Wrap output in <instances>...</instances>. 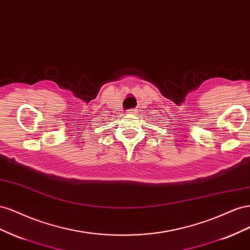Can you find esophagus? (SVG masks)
Returning a JSON list of instances; mask_svg holds the SVG:
<instances>
[{
  "label": "esophagus",
  "mask_w": 250,
  "mask_h": 250,
  "mask_svg": "<svg viewBox=\"0 0 250 250\" xmlns=\"http://www.w3.org/2000/svg\"><path fill=\"white\" fill-rule=\"evenodd\" d=\"M127 112L129 113V115H137V113H138V110H137V109H134V108H130V109H128V110H127Z\"/></svg>",
  "instance_id": "esophagus-1"
}]
</instances>
